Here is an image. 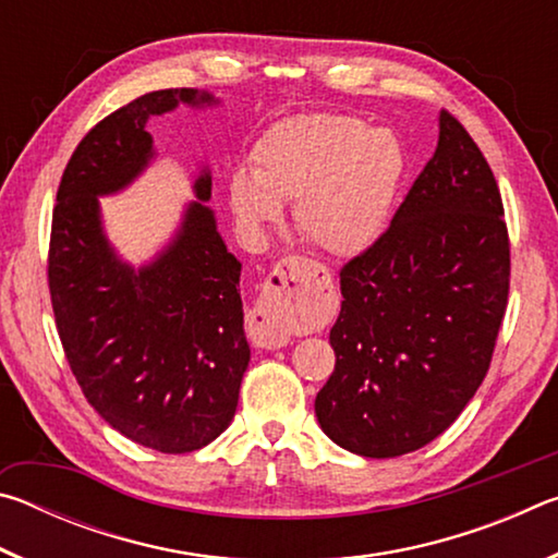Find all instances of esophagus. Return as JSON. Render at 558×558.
<instances>
[{"mask_svg":"<svg viewBox=\"0 0 558 558\" xmlns=\"http://www.w3.org/2000/svg\"><path fill=\"white\" fill-rule=\"evenodd\" d=\"M319 278H329V272L319 263L300 256L282 258L268 276L256 307L248 315L253 342L263 349L288 347L292 339L288 329L290 310Z\"/></svg>","mask_w":558,"mask_h":558,"instance_id":"esophagus-1","label":"esophagus"}]
</instances>
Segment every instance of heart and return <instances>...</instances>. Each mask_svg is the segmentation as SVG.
Instances as JSON below:
<instances>
[{
    "label": "heart",
    "mask_w": 558,
    "mask_h": 558,
    "mask_svg": "<svg viewBox=\"0 0 558 558\" xmlns=\"http://www.w3.org/2000/svg\"><path fill=\"white\" fill-rule=\"evenodd\" d=\"M253 174L235 172L229 204L245 231L278 223L295 202V226L332 256H354L379 239L403 174L393 132L349 116H298L253 147Z\"/></svg>",
    "instance_id": "obj_1"
}]
</instances>
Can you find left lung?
Wrapping results in <instances>:
<instances>
[{
  "label": "left lung",
  "mask_w": 558,
  "mask_h": 558,
  "mask_svg": "<svg viewBox=\"0 0 558 558\" xmlns=\"http://www.w3.org/2000/svg\"><path fill=\"white\" fill-rule=\"evenodd\" d=\"M335 372L315 413L337 446L396 458L438 438L483 384L509 295V235L493 169L440 112L436 155L391 226L339 270Z\"/></svg>",
  "instance_id": "8db88e82"
}]
</instances>
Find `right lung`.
<instances>
[{
    "label": "right lung",
    "mask_w": 558,
    "mask_h": 558,
    "mask_svg": "<svg viewBox=\"0 0 558 558\" xmlns=\"http://www.w3.org/2000/svg\"><path fill=\"white\" fill-rule=\"evenodd\" d=\"M211 106L169 88L110 112L81 140L56 194L49 290L65 359L83 396L122 436L159 452H192L229 428L251 349L241 263L216 231L209 169L196 177L174 241L135 270L100 223L98 196L125 189L155 157L153 116Z\"/></svg>",
    "instance_id": "obj_1"
}]
</instances>
